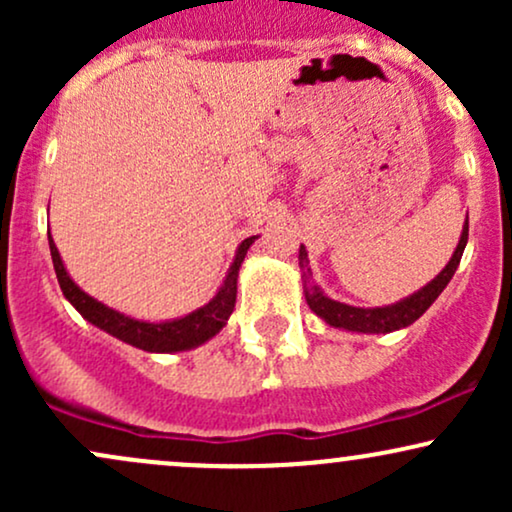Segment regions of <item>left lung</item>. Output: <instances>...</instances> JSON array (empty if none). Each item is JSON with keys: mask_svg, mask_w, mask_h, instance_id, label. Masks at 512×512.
Here are the masks:
<instances>
[{"mask_svg": "<svg viewBox=\"0 0 512 512\" xmlns=\"http://www.w3.org/2000/svg\"><path fill=\"white\" fill-rule=\"evenodd\" d=\"M467 238H469V219H464L460 243H457L450 262L443 267V272L433 276L426 286H421V289L411 293V296L402 298V301L392 305H383V308H356V305L339 303L334 301V298L325 296V291H322L313 281V269H310L308 250H305V245H301V250H298V267H301L305 303L310 305V310H313L317 317H322L327 325L334 327V330L358 332V334H387V332L402 330V327H409L411 322L419 320V317L431 308L433 301H436L440 293H443L445 286L450 284V279L455 276L457 264L462 260Z\"/></svg>", "mask_w": 512, "mask_h": 512, "instance_id": "obj_1", "label": "left lung"}]
</instances>
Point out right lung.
<instances>
[{
  "label": "right lung",
  "instance_id": "obj_1",
  "mask_svg": "<svg viewBox=\"0 0 512 512\" xmlns=\"http://www.w3.org/2000/svg\"><path fill=\"white\" fill-rule=\"evenodd\" d=\"M48 240L52 264H55V274L57 281H60L64 298L79 310L84 320L91 322L98 330L108 332L110 337L120 339V342H125L129 346H137V349L142 351H149V354H178V351H190L207 344L209 339H214L216 334L226 327L228 317H231L233 308H236L240 264H243L245 255H248L250 245L255 243L257 236L245 238L243 243L238 245L236 257H233L231 267H228L226 276H223V284L207 305H202V308L192 310V313L182 317H173V320L161 322L137 320V317L120 313V310L110 308V305L96 301V298L88 296L86 291H81L79 286L74 284L72 276H69L67 267H64L60 250H57L50 231Z\"/></svg>",
  "mask_w": 512,
  "mask_h": 512
}]
</instances>
